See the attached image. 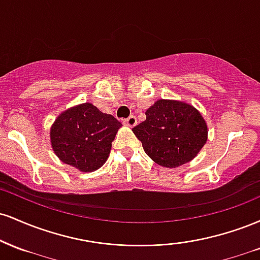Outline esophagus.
I'll return each mask as SVG.
<instances>
[{
	"mask_svg": "<svg viewBox=\"0 0 260 260\" xmlns=\"http://www.w3.org/2000/svg\"><path fill=\"white\" fill-rule=\"evenodd\" d=\"M123 124H126L128 127H134L137 124V118L136 116H129L128 118H124L123 120Z\"/></svg>",
	"mask_w": 260,
	"mask_h": 260,
	"instance_id": "obj_1",
	"label": "esophagus"
}]
</instances>
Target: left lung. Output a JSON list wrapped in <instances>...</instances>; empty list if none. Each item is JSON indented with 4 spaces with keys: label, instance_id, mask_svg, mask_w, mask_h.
<instances>
[{
    "label": "left lung",
    "instance_id": "8db88e82",
    "mask_svg": "<svg viewBox=\"0 0 260 260\" xmlns=\"http://www.w3.org/2000/svg\"><path fill=\"white\" fill-rule=\"evenodd\" d=\"M145 116V121L132 131L157 165L178 168L194 159L207 143V123L189 104L160 99L149 107Z\"/></svg>",
    "mask_w": 260,
    "mask_h": 260
}]
</instances>
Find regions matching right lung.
<instances>
[{
  "instance_id": "right-lung-1",
  "label": "right lung",
  "mask_w": 260,
  "mask_h": 260,
  "mask_svg": "<svg viewBox=\"0 0 260 260\" xmlns=\"http://www.w3.org/2000/svg\"><path fill=\"white\" fill-rule=\"evenodd\" d=\"M122 126L112 115L90 103L66 110L53 122L50 138L55 154L82 172L100 169L109 157L116 133Z\"/></svg>"
}]
</instances>
